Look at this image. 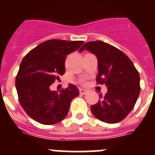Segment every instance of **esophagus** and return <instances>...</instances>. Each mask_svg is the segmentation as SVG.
I'll use <instances>...</instances> for the list:
<instances>
[{"label": "esophagus", "mask_w": 155, "mask_h": 155, "mask_svg": "<svg viewBox=\"0 0 155 155\" xmlns=\"http://www.w3.org/2000/svg\"><path fill=\"white\" fill-rule=\"evenodd\" d=\"M79 91H80V94H85L87 92V90L84 89V88H80V89H79Z\"/></svg>", "instance_id": "1"}]
</instances>
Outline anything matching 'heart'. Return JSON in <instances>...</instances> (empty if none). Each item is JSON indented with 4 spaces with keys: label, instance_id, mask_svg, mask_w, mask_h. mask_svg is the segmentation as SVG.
<instances>
[{
    "label": "heart",
    "instance_id": "heart-1",
    "mask_svg": "<svg viewBox=\"0 0 155 155\" xmlns=\"http://www.w3.org/2000/svg\"><path fill=\"white\" fill-rule=\"evenodd\" d=\"M81 83H83V84H84V81H82Z\"/></svg>",
    "mask_w": 155,
    "mask_h": 155
}]
</instances>
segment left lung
<instances>
[{
	"instance_id": "8db88e82",
	"label": "left lung",
	"mask_w": 155,
	"mask_h": 155,
	"mask_svg": "<svg viewBox=\"0 0 155 155\" xmlns=\"http://www.w3.org/2000/svg\"><path fill=\"white\" fill-rule=\"evenodd\" d=\"M91 52L98 59L96 81L105 84L107 93L95 105L91 113L97 119L107 124H116L126 118L136 104L140 94V75L125 53L102 41L84 43L79 52Z\"/></svg>"
}]
</instances>
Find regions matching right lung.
Wrapping results in <instances>:
<instances>
[{
    "label": "right lung",
    "mask_w": 155,
    "mask_h": 155,
    "mask_svg": "<svg viewBox=\"0 0 155 155\" xmlns=\"http://www.w3.org/2000/svg\"><path fill=\"white\" fill-rule=\"evenodd\" d=\"M83 43V41L50 39L38 45L23 58L15 86L19 102L32 120L51 125L68 115L71 101L79 95L78 87L69 84L59 92L50 87L65 73L67 56Z\"/></svg>",
    "instance_id": "right-lung-1"
}]
</instances>
